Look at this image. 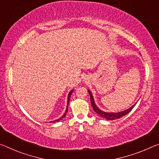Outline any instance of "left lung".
<instances>
[{
  "label": "left lung",
  "mask_w": 159,
  "mask_h": 159,
  "mask_svg": "<svg viewBox=\"0 0 159 159\" xmlns=\"http://www.w3.org/2000/svg\"><path fill=\"white\" fill-rule=\"evenodd\" d=\"M88 92H89V95H90L91 103H92V108L93 109V111H94L97 114H98V115H99L101 117H103V118L107 119V120H113L120 118L121 117L127 115V113H129V112L132 111V109L134 108L135 104H136V103L134 104L133 106H131V107L127 109L126 111H123V112H120V113H106V112L101 111L100 109L98 108L97 106H96L94 101H93V96L92 94V93H91L89 90H88Z\"/></svg>",
  "instance_id": "1"
}]
</instances>
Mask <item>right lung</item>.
Instances as JSON below:
<instances>
[{"instance_id":"right-lung-1","label":"right lung","mask_w":159,"mask_h":159,"mask_svg":"<svg viewBox=\"0 0 159 159\" xmlns=\"http://www.w3.org/2000/svg\"><path fill=\"white\" fill-rule=\"evenodd\" d=\"M72 92H73V90H72L71 92H70L69 93V94H68V97H67V108H66V112H65V113H64L63 115H62V117H61V118H60L59 119H58V120H56L52 121V122H58V121H60V120H62V118H65V116H66V113H67V108H68V103H69V102H70V96H71Z\"/></svg>"}]
</instances>
